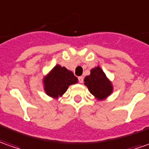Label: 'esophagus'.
Returning a JSON list of instances; mask_svg holds the SVG:
<instances>
[{"mask_svg":"<svg viewBox=\"0 0 149 149\" xmlns=\"http://www.w3.org/2000/svg\"><path fill=\"white\" fill-rule=\"evenodd\" d=\"M78 79H79V83H80V84H82V83H83V82H84V77H83V76L79 77V78H78Z\"/></svg>","mask_w":149,"mask_h":149,"instance_id":"34e87169","label":"esophagus"}]
</instances>
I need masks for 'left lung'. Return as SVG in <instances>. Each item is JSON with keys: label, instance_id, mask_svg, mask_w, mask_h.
<instances>
[{"label": "left lung", "instance_id": "1", "mask_svg": "<svg viewBox=\"0 0 149 149\" xmlns=\"http://www.w3.org/2000/svg\"><path fill=\"white\" fill-rule=\"evenodd\" d=\"M84 84L89 92L98 100H105L110 96L113 90L111 81L106 76L100 66H96L91 70V73L85 77Z\"/></svg>", "mask_w": 149, "mask_h": 149}]
</instances>
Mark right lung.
<instances>
[{
  "label": "right lung",
  "instance_id": "1",
  "mask_svg": "<svg viewBox=\"0 0 149 149\" xmlns=\"http://www.w3.org/2000/svg\"><path fill=\"white\" fill-rule=\"evenodd\" d=\"M77 83L78 79L74 75L72 71L60 65H55L43 79L45 93L54 99L62 96L69 86Z\"/></svg>",
  "mask_w": 149,
  "mask_h": 149
}]
</instances>
